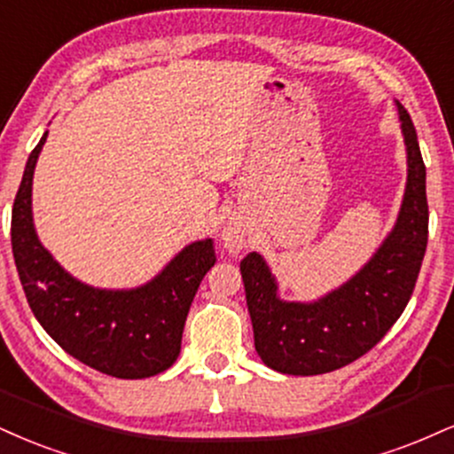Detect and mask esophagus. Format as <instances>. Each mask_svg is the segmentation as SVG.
I'll list each match as a JSON object with an SVG mask.
<instances>
[{
    "label": "esophagus",
    "instance_id": "34e87169",
    "mask_svg": "<svg viewBox=\"0 0 454 454\" xmlns=\"http://www.w3.org/2000/svg\"><path fill=\"white\" fill-rule=\"evenodd\" d=\"M223 243L231 245V247H243V234L237 231V228H226L222 234Z\"/></svg>",
    "mask_w": 454,
    "mask_h": 454
}]
</instances>
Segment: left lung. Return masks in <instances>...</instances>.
Returning a JSON list of instances; mask_svg holds the SVG:
<instances>
[{
	"instance_id": "obj_1",
	"label": "left lung",
	"mask_w": 454,
	"mask_h": 454,
	"mask_svg": "<svg viewBox=\"0 0 454 454\" xmlns=\"http://www.w3.org/2000/svg\"><path fill=\"white\" fill-rule=\"evenodd\" d=\"M395 107L406 145V190L397 220L372 258L310 302L283 300L258 251L241 262L255 351L277 372L315 376L355 362L391 330L412 296L427 247V190L417 130L400 101Z\"/></svg>"
}]
</instances>
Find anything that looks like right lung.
<instances>
[{
    "label": "right lung",
    "instance_id": "right-lung-1",
    "mask_svg": "<svg viewBox=\"0 0 454 454\" xmlns=\"http://www.w3.org/2000/svg\"><path fill=\"white\" fill-rule=\"evenodd\" d=\"M48 130L27 160L12 209V251L27 302L63 351L116 379H147L177 359L190 304L215 264L211 239L179 251L154 279L130 289L82 283L52 258L35 232L31 190Z\"/></svg>",
    "mask_w": 454,
    "mask_h": 454
}]
</instances>
